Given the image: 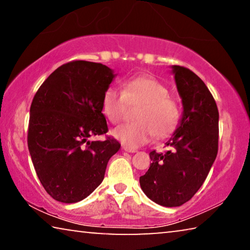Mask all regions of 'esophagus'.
I'll use <instances>...</instances> for the list:
<instances>
[{"label":"esophagus","mask_w":250,"mask_h":250,"mask_svg":"<svg viewBox=\"0 0 250 250\" xmlns=\"http://www.w3.org/2000/svg\"><path fill=\"white\" fill-rule=\"evenodd\" d=\"M125 151H128V152H137V149L136 148H131V147H128V146H124L122 147Z\"/></svg>","instance_id":"esophagus-1"}]
</instances>
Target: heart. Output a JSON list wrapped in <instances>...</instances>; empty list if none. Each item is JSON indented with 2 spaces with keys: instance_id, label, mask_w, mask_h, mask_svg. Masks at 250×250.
Segmentation results:
<instances>
[{
  "instance_id": "obj_1",
  "label": "heart",
  "mask_w": 250,
  "mask_h": 250,
  "mask_svg": "<svg viewBox=\"0 0 250 250\" xmlns=\"http://www.w3.org/2000/svg\"><path fill=\"white\" fill-rule=\"evenodd\" d=\"M128 105H138L133 112L136 121L125 124L113 131L125 146L135 148L148 143L152 137L164 138L172 133L180 121V105L168 88L157 78L143 75L125 80L121 92L107 87L101 100L104 115L112 124L125 118Z\"/></svg>"
}]
</instances>
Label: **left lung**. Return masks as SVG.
Returning <instances> with one entry per match:
<instances>
[{"mask_svg": "<svg viewBox=\"0 0 250 250\" xmlns=\"http://www.w3.org/2000/svg\"><path fill=\"white\" fill-rule=\"evenodd\" d=\"M183 102V117L166 152H149L151 164L139 182L149 199L163 207H180L194 196L218 154L219 111L201 78L183 66H173Z\"/></svg>", "mask_w": 250, "mask_h": 250, "instance_id": "obj_1", "label": "left lung"}]
</instances>
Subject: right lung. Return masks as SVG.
Instances as JSON below:
<instances>
[{"label": "right lung", "mask_w": 250, "mask_h": 250, "mask_svg": "<svg viewBox=\"0 0 250 250\" xmlns=\"http://www.w3.org/2000/svg\"><path fill=\"white\" fill-rule=\"evenodd\" d=\"M114 77L101 62L73 61L51 73L30 106L28 147L40 183L53 199L75 203L102 183L121 145L109 131L101 100Z\"/></svg>", "instance_id": "add662e5"}]
</instances>
